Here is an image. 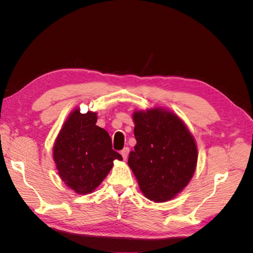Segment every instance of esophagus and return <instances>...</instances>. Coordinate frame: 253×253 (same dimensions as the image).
Here are the masks:
<instances>
[{
    "label": "esophagus",
    "mask_w": 253,
    "mask_h": 253,
    "mask_svg": "<svg viewBox=\"0 0 253 253\" xmlns=\"http://www.w3.org/2000/svg\"><path fill=\"white\" fill-rule=\"evenodd\" d=\"M128 153H129V148L126 147L124 150H121V155L124 157V159H126V157L128 156Z\"/></svg>",
    "instance_id": "1"
}]
</instances>
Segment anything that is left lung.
I'll list each match as a JSON object with an SVG mask.
<instances>
[{"label": "left lung", "instance_id": "obj_1", "mask_svg": "<svg viewBox=\"0 0 253 253\" xmlns=\"http://www.w3.org/2000/svg\"><path fill=\"white\" fill-rule=\"evenodd\" d=\"M135 150L127 164L149 200H172L193 176L197 149L192 135L175 114L162 109L135 112Z\"/></svg>", "mask_w": 253, "mask_h": 253}]
</instances>
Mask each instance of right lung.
<instances>
[{"label":"right lung","mask_w":253,"mask_h":253,"mask_svg":"<svg viewBox=\"0 0 253 253\" xmlns=\"http://www.w3.org/2000/svg\"><path fill=\"white\" fill-rule=\"evenodd\" d=\"M97 114L77 109L67 118L53 145L57 170L67 187L78 194L90 193L122 156L112 148L104 128L96 126Z\"/></svg>","instance_id":"add662e5"}]
</instances>
